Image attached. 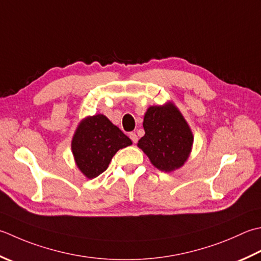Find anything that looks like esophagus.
Wrapping results in <instances>:
<instances>
[{
  "label": "esophagus",
  "mask_w": 261,
  "mask_h": 261,
  "mask_svg": "<svg viewBox=\"0 0 261 261\" xmlns=\"http://www.w3.org/2000/svg\"><path fill=\"white\" fill-rule=\"evenodd\" d=\"M129 137H130V139L132 140V142H134V144H136V142L138 141V136L135 134V132H130Z\"/></svg>",
  "instance_id": "34e87169"
}]
</instances>
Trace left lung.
Returning a JSON list of instances; mask_svg holds the SVG:
<instances>
[{"instance_id":"1","label":"left lung","mask_w":261,"mask_h":261,"mask_svg":"<svg viewBox=\"0 0 261 261\" xmlns=\"http://www.w3.org/2000/svg\"><path fill=\"white\" fill-rule=\"evenodd\" d=\"M145 136L138 147L151 164L163 172L183 166L190 155L193 135L181 112L173 103L150 106L144 117Z\"/></svg>"}]
</instances>
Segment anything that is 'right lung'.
<instances>
[{
    "mask_svg": "<svg viewBox=\"0 0 261 261\" xmlns=\"http://www.w3.org/2000/svg\"><path fill=\"white\" fill-rule=\"evenodd\" d=\"M132 145L119 127L103 114L87 116L80 122L72 138L75 164L88 178L101 174L116 151Z\"/></svg>",
    "mask_w": 261,
    "mask_h": 261,
    "instance_id": "add662e5",
    "label": "right lung"
}]
</instances>
